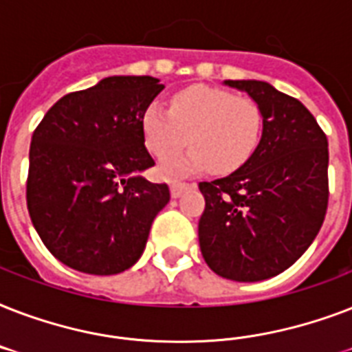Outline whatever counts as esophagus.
<instances>
[{"label": "esophagus", "instance_id": "1", "mask_svg": "<svg viewBox=\"0 0 352 352\" xmlns=\"http://www.w3.org/2000/svg\"><path fill=\"white\" fill-rule=\"evenodd\" d=\"M195 184L193 182H186V181H171L170 190H171V197H181L182 192H186L190 188H193Z\"/></svg>", "mask_w": 352, "mask_h": 352}]
</instances>
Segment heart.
<instances>
[{
  "label": "heart",
  "instance_id": "obj_1",
  "mask_svg": "<svg viewBox=\"0 0 352 352\" xmlns=\"http://www.w3.org/2000/svg\"><path fill=\"white\" fill-rule=\"evenodd\" d=\"M146 148L160 160V173L181 177L212 166L219 175L245 166L259 146L263 113L250 96L234 95L212 85H190L171 96L170 109L151 102L140 115ZM188 138L194 146L181 154Z\"/></svg>",
  "mask_w": 352,
  "mask_h": 352
}]
</instances>
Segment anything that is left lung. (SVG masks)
Here are the masks:
<instances>
[{
  "mask_svg": "<svg viewBox=\"0 0 352 352\" xmlns=\"http://www.w3.org/2000/svg\"><path fill=\"white\" fill-rule=\"evenodd\" d=\"M263 113L250 160L199 182L206 206L199 245L206 265L234 281L272 278L294 265L323 225L329 204L327 135L300 100L257 80H226Z\"/></svg>",
  "mask_w": 352,
  "mask_h": 352,
  "instance_id": "8db88e82",
  "label": "left lung"
}]
</instances>
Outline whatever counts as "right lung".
<instances>
[{"mask_svg":"<svg viewBox=\"0 0 352 352\" xmlns=\"http://www.w3.org/2000/svg\"><path fill=\"white\" fill-rule=\"evenodd\" d=\"M164 89L153 76H109L62 96L32 133L27 208L47 250L85 274L111 276L142 256L155 215L170 201L140 115Z\"/></svg>","mask_w":352,"mask_h":352,"instance_id":"right-lung-1","label":"right lung"}]
</instances>
